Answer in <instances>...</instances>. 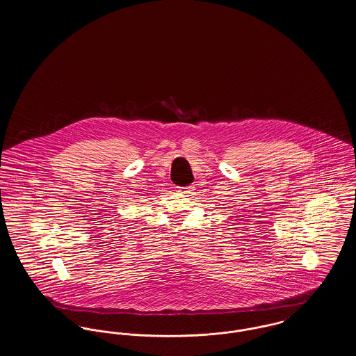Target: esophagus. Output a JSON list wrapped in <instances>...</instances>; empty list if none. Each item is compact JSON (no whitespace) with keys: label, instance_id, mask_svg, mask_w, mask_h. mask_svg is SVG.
Returning <instances> with one entry per match:
<instances>
[{"label":"esophagus","instance_id":"34e87169","mask_svg":"<svg viewBox=\"0 0 356 356\" xmlns=\"http://www.w3.org/2000/svg\"><path fill=\"white\" fill-rule=\"evenodd\" d=\"M179 191L181 193H185V194H190L193 190H194V188L193 186H186V188H179Z\"/></svg>","mask_w":356,"mask_h":356}]
</instances>
